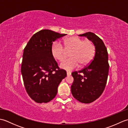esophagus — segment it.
Masks as SVG:
<instances>
[{
	"mask_svg": "<svg viewBox=\"0 0 128 128\" xmlns=\"http://www.w3.org/2000/svg\"><path fill=\"white\" fill-rule=\"evenodd\" d=\"M66 74H67V76H70V75H71L72 73L70 72H66Z\"/></svg>",
	"mask_w": 128,
	"mask_h": 128,
	"instance_id": "obj_1",
	"label": "esophagus"
}]
</instances>
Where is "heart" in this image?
Instances as JSON below:
<instances>
[{"instance_id":"obj_1","label":"heart","mask_w":128,"mask_h":128,"mask_svg":"<svg viewBox=\"0 0 128 128\" xmlns=\"http://www.w3.org/2000/svg\"><path fill=\"white\" fill-rule=\"evenodd\" d=\"M64 46L58 41L54 42L52 46V54L56 59L62 61L66 56V50L70 52L69 58L62 61L61 68L72 70L77 68L86 66L93 59L96 48L94 43L89 40H83L78 37H70L63 40Z\"/></svg>"}]
</instances>
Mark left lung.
I'll return each mask as SVG.
<instances>
[{
	"instance_id": "left-lung-1",
	"label": "left lung",
	"mask_w": 128,
	"mask_h": 128,
	"mask_svg": "<svg viewBox=\"0 0 128 128\" xmlns=\"http://www.w3.org/2000/svg\"><path fill=\"white\" fill-rule=\"evenodd\" d=\"M78 36L86 37L91 40L96 50L93 60L88 66L72 72L74 82L71 91L76 100L90 103L99 98L105 88L110 66L108 52L103 40L94 33L88 32Z\"/></svg>"
}]
</instances>
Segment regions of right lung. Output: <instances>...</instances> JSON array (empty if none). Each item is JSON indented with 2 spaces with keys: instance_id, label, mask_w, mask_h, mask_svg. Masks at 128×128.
I'll return each mask as SVG.
<instances>
[{
  "instance_id": "add662e5",
  "label": "right lung",
  "mask_w": 128,
  "mask_h": 128,
  "mask_svg": "<svg viewBox=\"0 0 128 128\" xmlns=\"http://www.w3.org/2000/svg\"><path fill=\"white\" fill-rule=\"evenodd\" d=\"M66 35L50 30L34 34L24 48L21 74L27 93L38 103H47L57 94L58 87L66 76L52 54L53 43Z\"/></svg>"
}]
</instances>
